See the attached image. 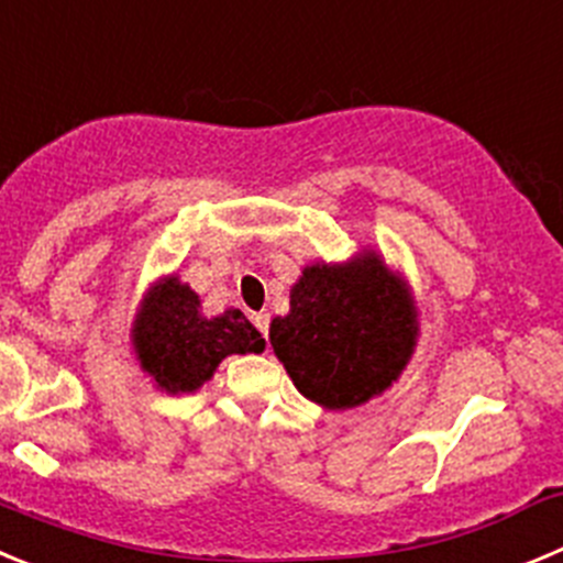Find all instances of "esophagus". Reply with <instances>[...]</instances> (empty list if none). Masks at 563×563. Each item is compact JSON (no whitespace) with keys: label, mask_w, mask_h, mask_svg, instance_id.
<instances>
[{"label":"esophagus","mask_w":563,"mask_h":563,"mask_svg":"<svg viewBox=\"0 0 563 563\" xmlns=\"http://www.w3.org/2000/svg\"><path fill=\"white\" fill-rule=\"evenodd\" d=\"M251 321H254V327L260 329V332L267 338V329H271V316H267V312H256V316L251 318Z\"/></svg>","instance_id":"1"}]
</instances>
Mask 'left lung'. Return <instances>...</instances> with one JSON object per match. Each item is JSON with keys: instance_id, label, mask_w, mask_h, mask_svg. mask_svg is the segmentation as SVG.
I'll use <instances>...</instances> for the list:
<instances>
[{"instance_id": "obj_1", "label": "left lung", "mask_w": 563, "mask_h": 563, "mask_svg": "<svg viewBox=\"0 0 563 563\" xmlns=\"http://www.w3.org/2000/svg\"><path fill=\"white\" fill-rule=\"evenodd\" d=\"M419 338L407 285L374 251L343 265L303 267L271 345L307 399L349 410L399 379Z\"/></svg>"}]
</instances>
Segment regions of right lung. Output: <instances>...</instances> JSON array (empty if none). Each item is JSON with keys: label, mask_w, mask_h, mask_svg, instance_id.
I'll use <instances>...</instances> for the list:
<instances>
[{"label": "right lung", "mask_w": 563, "mask_h": 563, "mask_svg": "<svg viewBox=\"0 0 563 563\" xmlns=\"http://www.w3.org/2000/svg\"><path fill=\"white\" fill-rule=\"evenodd\" d=\"M133 349L158 388L192 394L209 383L229 354L265 352V338L240 309L203 318L198 292L169 276L144 296L133 323Z\"/></svg>", "instance_id": "obj_1"}]
</instances>
